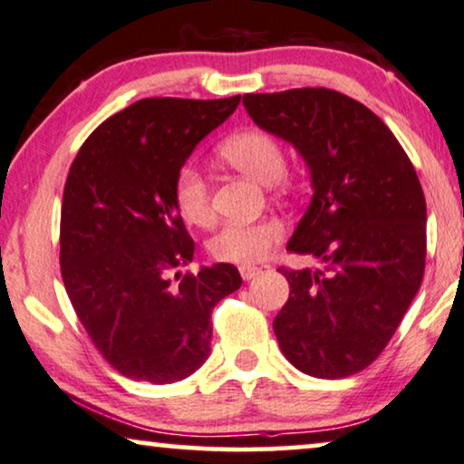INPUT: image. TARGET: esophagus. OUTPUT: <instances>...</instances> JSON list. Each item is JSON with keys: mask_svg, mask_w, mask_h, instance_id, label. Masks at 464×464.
<instances>
[{"mask_svg": "<svg viewBox=\"0 0 464 464\" xmlns=\"http://www.w3.org/2000/svg\"><path fill=\"white\" fill-rule=\"evenodd\" d=\"M260 273L258 266H252V265H241L239 266V276L244 282H250V279H254Z\"/></svg>", "mask_w": 464, "mask_h": 464, "instance_id": "34e87169", "label": "esophagus"}]
</instances>
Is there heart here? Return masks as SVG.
<instances>
[{
    "label": "heart",
    "mask_w": 464,
    "mask_h": 464,
    "mask_svg": "<svg viewBox=\"0 0 464 464\" xmlns=\"http://www.w3.org/2000/svg\"><path fill=\"white\" fill-rule=\"evenodd\" d=\"M218 155L227 164L263 185H273L285 174L282 142L258 128L229 136L220 142ZM174 204L188 225L208 227L212 223L210 187L199 168L193 164L179 168L174 179ZM282 237L284 225L271 217L252 223H227L208 241V250L218 263L250 265L263 260Z\"/></svg>",
    "instance_id": "1"
}]
</instances>
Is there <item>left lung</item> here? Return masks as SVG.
Segmentation results:
<instances>
[{"instance_id":"1","label":"left lung","mask_w":464,"mask_h":464,"mask_svg":"<svg viewBox=\"0 0 464 464\" xmlns=\"http://www.w3.org/2000/svg\"><path fill=\"white\" fill-rule=\"evenodd\" d=\"M244 104L311 169L313 198L288 250L324 266L279 269L290 284L273 322L279 349L309 376L357 374L387 347L425 276L419 176L381 117L336 90L244 94Z\"/></svg>"}]
</instances>
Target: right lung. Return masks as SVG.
I'll return each mask as SVG.
<instances>
[{"label":"right lung","mask_w":464,"mask_h":464,"mask_svg":"<svg viewBox=\"0 0 464 464\" xmlns=\"http://www.w3.org/2000/svg\"><path fill=\"white\" fill-rule=\"evenodd\" d=\"M241 96L142 99L83 142L61 208V273L90 341L120 374L169 384L210 355L212 309L239 290L233 265L168 273L195 244L174 204V179Z\"/></svg>","instance_id":"obj_1"}]
</instances>
